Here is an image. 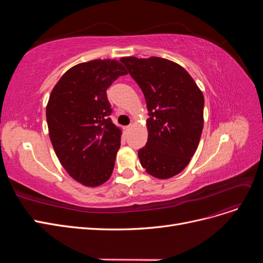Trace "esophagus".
<instances>
[{"mask_svg": "<svg viewBox=\"0 0 263 263\" xmlns=\"http://www.w3.org/2000/svg\"><path fill=\"white\" fill-rule=\"evenodd\" d=\"M133 124H130V125H128V126H126V130H130L132 128H133Z\"/></svg>", "mask_w": 263, "mask_h": 263, "instance_id": "esophagus-1", "label": "esophagus"}]
</instances>
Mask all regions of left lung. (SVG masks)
Wrapping results in <instances>:
<instances>
[{"label": "left lung", "instance_id": "left-lung-1", "mask_svg": "<svg viewBox=\"0 0 263 263\" xmlns=\"http://www.w3.org/2000/svg\"><path fill=\"white\" fill-rule=\"evenodd\" d=\"M145 95L148 141L139 161L157 179L179 174L197 149L204 125V97L187 71L171 60L123 57Z\"/></svg>", "mask_w": 263, "mask_h": 263}]
</instances>
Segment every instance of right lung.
Wrapping results in <instances>:
<instances>
[{
  "instance_id": "obj_1",
  "label": "right lung",
  "mask_w": 263,
  "mask_h": 263,
  "mask_svg": "<svg viewBox=\"0 0 263 263\" xmlns=\"http://www.w3.org/2000/svg\"><path fill=\"white\" fill-rule=\"evenodd\" d=\"M127 70L115 59H95L70 68L53 86L46 117L54 153L69 176L84 186L105 183L114 169L122 129L106 90Z\"/></svg>"
}]
</instances>
